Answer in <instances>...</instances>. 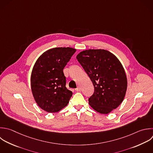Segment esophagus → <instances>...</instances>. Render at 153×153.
Listing matches in <instances>:
<instances>
[{
    "label": "esophagus",
    "mask_w": 153,
    "mask_h": 153,
    "mask_svg": "<svg viewBox=\"0 0 153 153\" xmlns=\"http://www.w3.org/2000/svg\"><path fill=\"white\" fill-rule=\"evenodd\" d=\"M76 91H81V88L80 87H78L76 88H75Z\"/></svg>",
    "instance_id": "1"
}]
</instances>
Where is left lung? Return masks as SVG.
I'll use <instances>...</instances> for the list:
<instances>
[{
    "instance_id": "obj_1",
    "label": "left lung",
    "mask_w": 153,
    "mask_h": 153,
    "mask_svg": "<svg viewBox=\"0 0 153 153\" xmlns=\"http://www.w3.org/2000/svg\"><path fill=\"white\" fill-rule=\"evenodd\" d=\"M76 59L90 78L94 93L90 105L100 114H108L123 102L127 90V78L118 59L105 50H88Z\"/></svg>"
}]
</instances>
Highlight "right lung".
I'll list each match as a JSON object with an SVG mask.
<instances>
[{"label": "right lung", "instance_id": "1", "mask_svg": "<svg viewBox=\"0 0 153 153\" xmlns=\"http://www.w3.org/2000/svg\"><path fill=\"white\" fill-rule=\"evenodd\" d=\"M69 47L50 49L36 62L31 75V88L38 106L48 112L65 107L72 96L66 87L63 69L75 53Z\"/></svg>", "mask_w": 153, "mask_h": 153}]
</instances>
